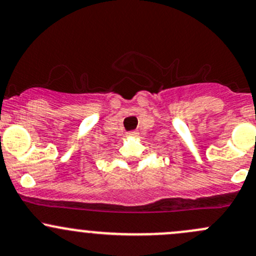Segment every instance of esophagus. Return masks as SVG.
Instances as JSON below:
<instances>
[{
    "mask_svg": "<svg viewBox=\"0 0 256 256\" xmlns=\"http://www.w3.org/2000/svg\"><path fill=\"white\" fill-rule=\"evenodd\" d=\"M129 136H136V132H129Z\"/></svg>",
    "mask_w": 256,
    "mask_h": 256,
    "instance_id": "esophagus-1",
    "label": "esophagus"
}]
</instances>
